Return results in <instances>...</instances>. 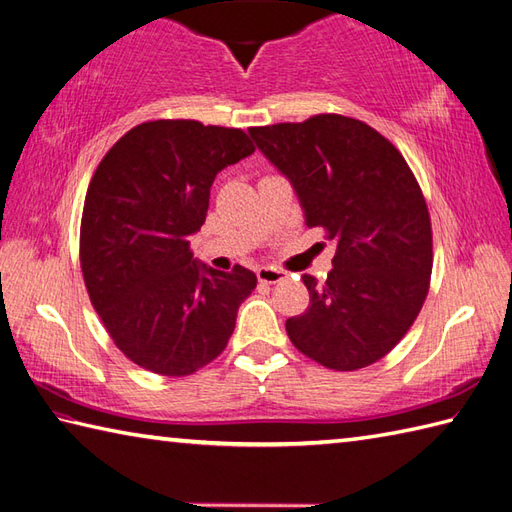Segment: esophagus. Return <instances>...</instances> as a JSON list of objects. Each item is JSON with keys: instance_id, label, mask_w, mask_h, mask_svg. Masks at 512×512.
Masks as SVG:
<instances>
[{"instance_id": "esophagus-1", "label": "esophagus", "mask_w": 512, "mask_h": 512, "mask_svg": "<svg viewBox=\"0 0 512 512\" xmlns=\"http://www.w3.org/2000/svg\"><path fill=\"white\" fill-rule=\"evenodd\" d=\"M257 279L262 281V284H277V281L284 279V270L273 268V266H262L257 268Z\"/></svg>"}]
</instances>
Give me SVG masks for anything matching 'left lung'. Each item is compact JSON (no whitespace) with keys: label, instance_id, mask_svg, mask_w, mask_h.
Returning a JSON list of instances; mask_svg holds the SVG:
<instances>
[{"label":"left lung","instance_id":"obj_1","mask_svg":"<svg viewBox=\"0 0 512 512\" xmlns=\"http://www.w3.org/2000/svg\"><path fill=\"white\" fill-rule=\"evenodd\" d=\"M295 187L308 228L334 239L328 279L303 275L310 306L286 321L292 345L334 372L387 356L416 321L433 268L431 217L394 143L341 114L250 127Z\"/></svg>","mask_w":512,"mask_h":512}]
</instances>
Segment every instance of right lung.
<instances>
[{
  "mask_svg": "<svg viewBox=\"0 0 512 512\" xmlns=\"http://www.w3.org/2000/svg\"><path fill=\"white\" fill-rule=\"evenodd\" d=\"M255 151L244 129L160 118L129 129L96 167L79 257L94 310L129 361L189 376L224 352L237 308L257 286L242 266H200V231L217 173Z\"/></svg>",
  "mask_w": 512,
  "mask_h": 512,
  "instance_id": "right-lung-1",
  "label": "right lung"
}]
</instances>
